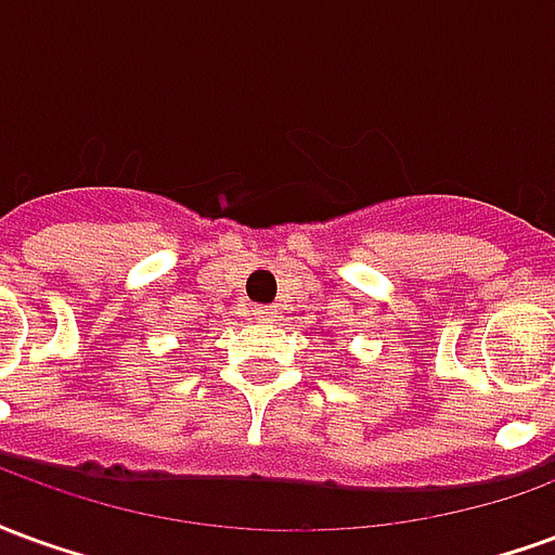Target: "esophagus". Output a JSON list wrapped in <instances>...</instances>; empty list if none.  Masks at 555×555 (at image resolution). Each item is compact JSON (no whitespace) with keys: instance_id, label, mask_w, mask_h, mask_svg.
Returning a JSON list of instances; mask_svg holds the SVG:
<instances>
[{"instance_id":"34e87169","label":"esophagus","mask_w":555,"mask_h":555,"mask_svg":"<svg viewBox=\"0 0 555 555\" xmlns=\"http://www.w3.org/2000/svg\"><path fill=\"white\" fill-rule=\"evenodd\" d=\"M253 314L258 324H273V321H276V312H273L270 306H255Z\"/></svg>"}]
</instances>
